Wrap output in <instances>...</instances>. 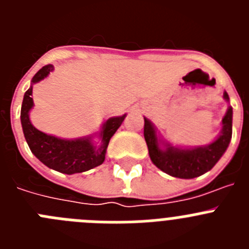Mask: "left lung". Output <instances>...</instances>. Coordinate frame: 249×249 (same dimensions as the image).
Instances as JSON below:
<instances>
[{
    "instance_id": "left-lung-1",
    "label": "left lung",
    "mask_w": 249,
    "mask_h": 249,
    "mask_svg": "<svg viewBox=\"0 0 249 249\" xmlns=\"http://www.w3.org/2000/svg\"><path fill=\"white\" fill-rule=\"evenodd\" d=\"M223 97L230 101L227 92H224ZM232 107H228L227 113L222 120L223 128L221 135L214 142L208 146L192 149H182L169 146L166 149H162L158 144L153 124L144 118L143 135L152 162L160 171L177 178L190 179L208 172L218 162L230 144L232 138Z\"/></svg>"
}]
</instances>
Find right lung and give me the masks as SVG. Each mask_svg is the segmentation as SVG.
I'll return each mask as SVG.
<instances>
[{
	"label": "right lung",
	"mask_w": 249,
	"mask_h": 249,
	"mask_svg": "<svg viewBox=\"0 0 249 249\" xmlns=\"http://www.w3.org/2000/svg\"><path fill=\"white\" fill-rule=\"evenodd\" d=\"M53 70L52 65L43 66L32 78V83L39 82ZM32 86L26 91L21 107V123L23 135L27 141L31 152L43 164L50 168L66 175L86 172L103 163L106 149L109 140L122 124L126 114L120 117H112L106 121L101 131V146L94 147L89 138L81 140H61L54 136H48L32 126L28 112L34 106Z\"/></svg>",
	"instance_id": "right-lung-1"
}]
</instances>
